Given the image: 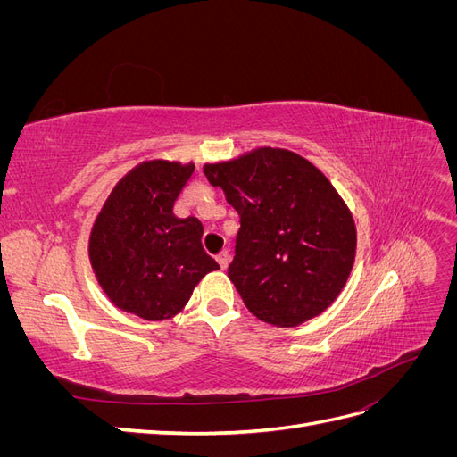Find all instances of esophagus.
Returning <instances> with one entry per match:
<instances>
[{"mask_svg":"<svg viewBox=\"0 0 457 457\" xmlns=\"http://www.w3.org/2000/svg\"><path fill=\"white\" fill-rule=\"evenodd\" d=\"M217 261H219V265H220V269H223V270H227V267H228V262H230V253H228V252H220V253L217 255Z\"/></svg>","mask_w":457,"mask_h":457,"instance_id":"34e87169","label":"esophagus"}]
</instances>
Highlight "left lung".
I'll use <instances>...</instances> for the list:
<instances>
[{
  "mask_svg": "<svg viewBox=\"0 0 457 457\" xmlns=\"http://www.w3.org/2000/svg\"><path fill=\"white\" fill-rule=\"evenodd\" d=\"M240 215L228 278L259 320L295 328L322 314L356 257L353 213L309 160L261 146L204 165Z\"/></svg>",
  "mask_w": 457,
  "mask_h": 457,
  "instance_id": "obj_1",
  "label": "left lung"
}]
</instances>
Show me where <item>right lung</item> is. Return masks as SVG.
Returning <instances> with one entry per match:
<instances>
[{
	"label": "right lung",
	"mask_w": 457,
	"mask_h": 457,
	"mask_svg": "<svg viewBox=\"0 0 457 457\" xmlns=\"http://www.w3.org/2000/svg\"><path fill=\"white\" fill-rule=\"evenodd\" d=\"M192 171V162L137 163L110 192L89 234V262L104 295L148 322L177 316L204 276L219 269L202 247L200 220L173 213Z\"/></svg>",
	"instance_id": "right-lung-1"
}]
</instances>
